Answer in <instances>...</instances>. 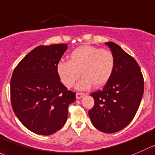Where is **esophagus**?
<instances>
[{"instance_id": "34e87169", "label": "esophagus", "mask_w": 155, "mask_h": 155, "mask_svg": "<svg viewBox=\"0 0 155 155\" xmlns=\"http://www.w3.org/2000/svg\"><path fill=\"white\" fill-rule=\"evenodd\" d=\"M84 95H85V94H84V93L77 92V93H76V98H77V99H80L81 97H83Z\"/></svg>"}]
</instances>
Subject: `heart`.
<instances>
[{
  "label": "heart",
  "mask_w": 155,
  "mask_h": 155,
  "mask_svg": "<svg viewBox=\"0 0 155 155\" xmlns=\"http://www.w3.org/2000/svg\"><path fill=\"white\" fill-rule=\"evenodd\" d=\"M115 65L114 54L107 49H100L91 45L76 48L69 55V61H61L56 67L61 82L67 88L73 86L81 75L76 88L88 89L104 86L112 76Z\"/></svg>",
  "instance_id": "b5f03b06"
}]
</instances>
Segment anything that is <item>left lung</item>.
<instances>
[{"instance_id": "left-lung-1", "label": "left lung", "mask_w": 155, "mask_h": 155, "mask_svg": "<svg viewBox=\"0 0 155 155\" xmlns=\"http://www.w3.org/2000/svg\"><path fill=\"white\" fill-rule=\"evenodd\" d=\"M105 45L114 54L115 65L103 89L91 94L94 105L88 115L96 129L114 133L127 127L134 118L144 93V79L133 57L114 42Z\"/></svg>"}]
</instances>
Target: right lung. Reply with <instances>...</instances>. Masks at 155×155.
Wrapping results in <instances>:
<instances>
[{"label": "right lung", "instance_id": "obj_1", "mask_svg": "<svg viewBox=\"0 0 155 155\" xmlns=\"http://www.w3.org/2000/svg\"><path fill=\"white\" fill-rule=\"evenodd\" d=\"M67 49V44L36 47L13 70L12 107L22 125L36 134L48 136L61 130L69 104L76 100V93L67 90L57 73V64Z\"/></svg>", "mask_w": 155, "mask_h": 155}]
</instances>
